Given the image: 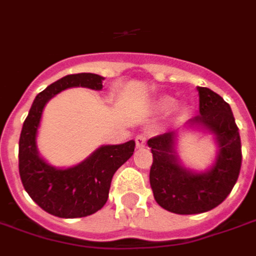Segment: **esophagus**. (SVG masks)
<instances>
[{
  "label": "esophagus",
  "instance_id": "1",
  "mask_svg": "<svg viewBox=\"0 0 256 256\" xmlns=\"http://www.w3.org/2000/svg\"><path fill=\"white\" fill-rule=\"evenodd\" d=\"M146 136L144 135H138L135 138V142H136V147L138 148H142V147L146 146Z\"/></svg>",
  "mask_w": 256,
  "mask_h": 256
}]
</instances>
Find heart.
<instances>
[{"mask_svg": "<svg viewBox=\"0 0 256 256\" xmlns=\"http://www.w3.org/2000/svg\"><path fill=\"white\" fill-rule=\"evenodd\" d=\"M173 102H174V98H172V96H162L160 102H158V108L162 110L169 109L172 105H173ZM184 108H180V113H184Z\"/></svg>", "mask_w": 256, "mask_h": 256, "instance_id": "b5f03b06", "label": "heart"}]
</instances>
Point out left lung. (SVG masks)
Returning <instances> with one entry per match:
<instances>
[{
    "label": "left lung",
    "mask_w": 256,
    "mask_h": 256,
    "mask_svg": "<svg viewBox=\"0 0 256 256\" xmlns=\"http://www.w3.org/2000/svg\"><path fill=\"white\" fill-rule=\"evenodd\" d=\"M199 113L188 121L214 135L218 156L208 170L184 168L174 150L177 130L154 136L147 142L152 152L150 186L156 203L176 214H199L212 210L226 199L238 182L242 168V142L232 110L217 92L198 87Z\"/></svg>",
    "instance_id": "obj_1"
}]
</instances>
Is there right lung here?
I'll list each match as a JSON object with an SVG mask.
<instances>
[{
	"label": "right lung",
	"instance_id": "right-lung-1",
	"mask_svg": "<svg viewBox=\"0 0 256 256\" xmlns=\"http://www.w3.org/2000/svg\"><path fill=\"white\" fill-rule=\"evenodd\" d=\"M104 78L95 74H66L39 92L24 121L18 140V173L24 190L40 208L60 218H79L105 206L110 182L118 168L130 160L135 142L100 146L84 161L58 169L42 160L36 135L44 105L54 95L70 87L102 90Z\"/></svg>",
	"mask_w": 256,
	"mask_h": 256
}]
</instances>
